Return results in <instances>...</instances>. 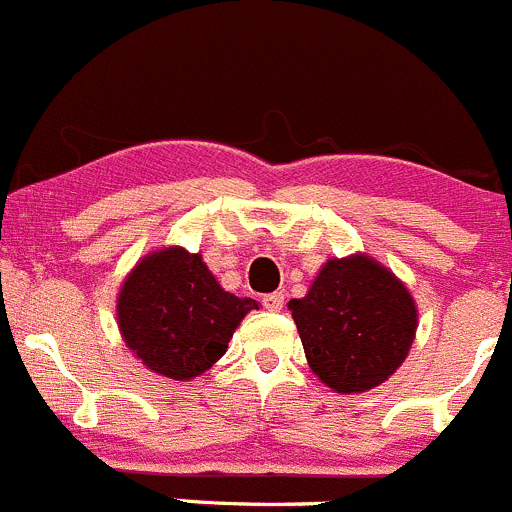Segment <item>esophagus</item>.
Returning <instances> with one entry per match:
<instances>
[{
    "label": "esophagus",
    "mask_w": 512,
    "mask_h": 512,
    "mask_svg": "<svg viewBox=\"0 0 512 512\" xmlns=\"http://www.w3.org/2000/svg\"><path fill=\"white\" fill-rule=\"evenodd\" d=\"M263 308H268V311H281L283 308V291H273V293H266V296L261 298Z\"/></svg>",
    "instance_id": "esophagus-1"
}]
</instances>
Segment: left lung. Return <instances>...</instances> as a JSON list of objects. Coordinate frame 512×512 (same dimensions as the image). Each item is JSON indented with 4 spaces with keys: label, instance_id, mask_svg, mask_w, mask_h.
<instances>
[{
    "label": "left lung",
    "instance_id": "obj_1",
    "mask_svg": "<svg viewBox=\"0 0 512 512\" xmlns=\"http://www.w3.org/2000/svg\"><path fill=\"white\" fill-rule=\"evenodd\" d=\"M288 311L308 366L338 393L368 391L393 376L418 326L406 286L366 256L328 261Z\"/></svg>",
    "mask_w": 512,
    "mask_h": 512
}]
</instances>
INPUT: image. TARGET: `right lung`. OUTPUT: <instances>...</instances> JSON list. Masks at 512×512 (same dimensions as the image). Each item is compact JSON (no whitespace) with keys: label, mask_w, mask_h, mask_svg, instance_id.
Segmentation results:
<instances>
[{"label":"right lung","mask_w":512,"mask_h":512,"mask_svg":"<svg viewBox=\"0 0 512 512\" xmlns=\"http://www.w3.org/2000/svg\"><path fill=\"white\" fill-rule=\"evenodd\" d=\"M254 298L224 291L199 254L166 249L146 256L119 293V328L126 346L174 381L209 371L226 353Z\"/></svg>","instance_id":"right-lung-1"}]
</instances>
